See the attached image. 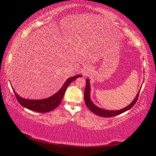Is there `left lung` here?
<instances>
[{
  "label": "left lung",
  "instance_id": "1",
  "mask_svg": "<svg viewBox=\"0 0 156 156\" xmlns=\"http://www.w3.org/2000/svg\"><path fill=\"white\" fill-rule=\"evenodd\" d=\"M141 89V88H140ZM140 90H139L136 97L134 98L133 102H131V104H129L127 107H126L123 108L121 109V110H117V111H110V110H105V109L101 108L98 107L97 106H96L90 99V81H89L88 79H87V84H86V88L84 90V101L86 105L87 106V107L89 108V110H90L92 112H94L98 116H101V117H115V116H117L118 115H120L122 112L127 111L129 109H131L132 107H133L134 105L136 103L137 100L139 97V94H140Z\"/></svg>",
  "mask_w": 156,
  "mask_h": 156
}]
</instances>
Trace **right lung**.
<instances>
[{"label":"right lung","instance_id":"right-lung-1","mask_svg":"<svg viewBox=\"0 0 156 156\" xmlns=\"http://www.w3.org/2000/svg\"><path fill=\"white\" fill-rule=\"evenodd\" d=\"M79 77H82V75H76L75 76H73V77L69 78L65 82V83L58 92H56L55 94L52 95L50 97L41 99V100H29V99L22 98L18 94H16V92L13 89L12 87V88L18 102L23 107L33 111L39 112H48L54 110L55 108L58 107V105L62 102L63 97H64L66 88H67V87L72 82L75 80L76 78Z\"/></svg>","mask_w":156,"mask_h":156}]
</instances>
